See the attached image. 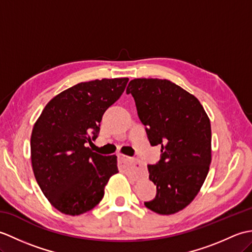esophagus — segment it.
Listing matches in <instances>:
<instances>
[{
    "label": "esophagus",
    "instance_id": "obj_1",
    "mask_svg": "<svg viewBox=\"0 0 252 252\" xmlns=\"http://www.w3.org/2000/svg\"><path fill=\"white\" fill-rule=\"evenodd\" d=\"M118 159H119V162L121 163L122 167L127 169V170L142 168V164L140 161H136V160L132 159L127 156H125V155H119V156H118Z\"/></svg>",
    "mask_w": 252,
    "mask_h": 252
}]
</instances>
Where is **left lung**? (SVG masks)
<instances>
[{"label":"left lung","mask_w":252,"mask_h":252,"mask_svg":"<svg viewBox=\"0 0 252 252\" xmlns=\"http://www.w3.org/2000/svg\"><path fill=\"white\" fill-rule=\"evenodd\" d=\"M135 100L152 146L160 160L148 164L156 197L144 202L159 215H173L194 200L211 163V125L200 101L179 85L161 79H134L126 88Z\"/></svg>","instance_id":"8db88e82"}]
</instances>
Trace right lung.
Returning <instances> with one entry per match:
<instances>
[{"instance_id": "add662e5", "label": "right lung", "mask_w": 252, "mask_h": 252, "mask_svg": "<svg viewBox=\"0 0 252 252\" xmlns=\"http://www.w3.org/2000/svg\"><path fill=\"white\" fill-rule=\"evenodd\" d=\"M127 78L81 82L52 98L32 129L31 163L44 196L58 211L79 216L103 199L118 173L117 156L88 146L96 140L104 112L120 98Z\"/></svg>"}]
</instances>
